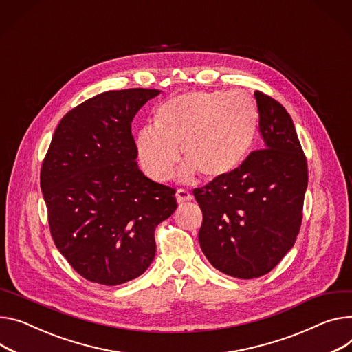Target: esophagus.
Listing matches in <instances>:
<instances>
[{
    "label": "esophagus",
    "instance_id": "esophagus-1",
    "mask_svg": "<svg viewBox=\"0 0 352 352\" xmlns=\"http://www.w3.org/2000/svg\"><path fill=\"white\" fill-rule=\"evenodd\" d=\"M175 197H176V201H177V203H183V201L192 200V195L187 193L186 190H183V188H179V190L176 192V195H175Z\"/></svg>",
    "mask_w": 352,
    "mask_h": 352
}]
</instances>
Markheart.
Returning <instances> with one entry per match:
<instances>
[{
    "label": "heart",
    "mask_w": 352,
    "mask_h": 352,
    "mask_svg": "<svg viewBox=\"0 0 352 352\" xmlns=\"http://www.w3.org/2000/svg\"><path fill=\"white\" fill-rule=\"evenodd\" d=\"M259 121L258 105L244 90L188 91L172 97L156 111V125H145L135 137L142 170L155 182L170 177L182 156V180L200 173L223 179L248 157Z\"/></svg>",
    "instance_id": "obj_1"
}]
</instances>
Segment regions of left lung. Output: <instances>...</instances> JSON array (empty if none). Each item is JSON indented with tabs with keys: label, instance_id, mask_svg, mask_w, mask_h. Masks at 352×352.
I'll return each instance as SVG.
<instances>
[{
	"label": "left lung",
	"instance_id": "left-lung-1",
	"mask_svg": "<svg viewBox=\"0 0 352 352\" xmlns=\"http://www.w3.org/2000/svg\"><path fill=\"white\" fill-rule=\"evenodd\" d=\"M254 97L263 149L231 175L193 192L203 211V254L215 269L238 279L266 275L292 250L309 179L289 113L261 91Z\"/></svg>",
	"mask_w": 352,
	"mask_h": 352
}]
</instances>
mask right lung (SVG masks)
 I'll return each instance as SVG.
<instances>
[{
  "instance_id": "obj_1",
  "label": "right lung",
  "mask_w": 352,
  "mask_h": 352,
  "mask_svg": "<svg viewBox=\"0 0 352 352\" xmlns=\"http://www.w3.org/2000/svg\"><path fill=\"white\" fill-rule=\"evenodd\" d=\"M159 90L101 93L59 122L41 172L52 238L77 274L116 286L155 258V228L177 204L175 190L138 168L133 117Z\"/></svg>"
}]
</instances>
